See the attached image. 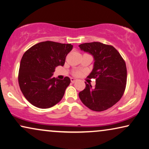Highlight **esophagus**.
<instances>
[{
    "instance_id": "esophagus-1",
    "label": "esophagus",
    "mask_w": 149,
    "mask_h": 149,
    "mask_svg": "<svg viewBox=\"0 0 149 149\" xmlns=\"http://www.w3.org/2000/svg\"><path fill=\"white\" fill-rule=\"evenodd\" d=\"M76 81H77L76 78H74V77H71V81H72V83H74V82Z\"/></svg>"
}]
</instances>
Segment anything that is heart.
Instances as JSON below:
<instances>
[{
    "label": "heart",
    "mask_w": 149,
    "mask_h": 149,
    "mask_svg": "<svg viewBox=\"0 0 149 149\" xmlns=\"http://www.w3.org/2000/svg\"><path fill=\"white\" fill-rule=\"evenodd\" d=\"M79 74H80V72H76L75 73V75H79Z\"/></svg>",
    "instance_id": "1"
}]
</instances>
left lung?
Segmentation results:
<instances>
[{"mask_svg":"<svg viewBox=\"0 0 149 149\" xmlns=\"http://www.w3.org/2000/svg\"><path fill=\"white\" fill-rule=\"evenodd\" d=\"M79 47L94 57V67L88 77L96 78L94 88L85 82L86 88L79 93V98L93 111L107 110L116 104L124 94L127 79L125 61L112 45L92 42Z\"/></svg>","mask_w":149,"mask_h":149,"instance_id":"1","label":"left lung"}]
</instances>
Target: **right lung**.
Masks as SVG:
<instances>
[{
    "mask_svg": "<svg viewBox=\"0 0 149 149\" xmlns=\"http://www.w3.org/2000/svg\"><path fill=\"white\" fill-rule=\"evenodd\" d=\"M71 44L43 41L35 44L24 53L20 63L19 84L25 98L39 108H49L63 97L70 85V77H53L57 66H63L72 49Z\"/></svg>",
    "mask_w": 149,
    "mask_h": 149,
    "instance_id": "right-lung-1",
    "label": "right lung"
}]
</instances>
